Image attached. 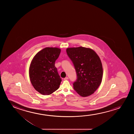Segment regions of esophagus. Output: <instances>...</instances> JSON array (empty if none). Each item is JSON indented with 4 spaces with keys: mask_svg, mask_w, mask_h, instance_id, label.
I'll return each instance as SVG.
<instances>
[{
    "mask_svg": "<svg viewBox=\"0 0 134 134\" xmlns=\"http://www.w3.org/2000/svg\"><path fill=\"white\" fill-rule=\"evenodd\" d=\"M69 79V78L68 77H65V78H64V80H68Z\"/></svg>",
    "mask_w": 134,
    "mask_h": 134,
    "instance_id": "34e87169",
    "label": "esophagus"
}]
</instances>
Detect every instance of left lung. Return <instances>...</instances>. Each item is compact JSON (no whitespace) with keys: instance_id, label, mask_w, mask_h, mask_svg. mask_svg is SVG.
Listing matches in <instances>:
<instances>
[{"instance_id":"obj_1","label":"left lung","mask_w":134,"mask_h":134,"mask_svg":"<svg viewBox=\"0 0 134 134\" xmlns=\"http://www.w3.org/2000/svg\"><path fill=\"white\" fill-rule=\"evenodd\" d=\"M66 52L77 74L73 84L74 90L82 97L91 95L102 81L103 65L98 55L91 48L83 47L68 48Z\"/></svg>"}]
</instances>
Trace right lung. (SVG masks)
I'll return each mask as SVG.
<instances>
[{"label":"right lung","instance_id":"right-lung-1","mask_svg":"<svg viewBox=\"0 0 134 134\" xmlns=\"http://www.w3.org/2000/svg\"><path fill=\"white\" fill-rule=\"evenodd\" d=\"M60 52L59 48L47 47L39 51L31 60L30 80L35 90L42 95L51 94L60 86L62 80L55 62Z\"/></svg>","mask_w":134,"mask_h":134}]
</instances>
